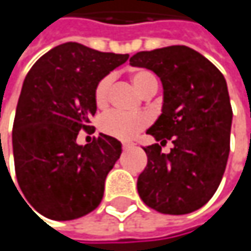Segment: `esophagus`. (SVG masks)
<instances>
[{
  "mask_svg": "<svg viewBox=\"0 0 251 251\" xmlns=\"http://www.w3.org/2000/svg\"><path fill=\"white\" fill-rule=\"evenodd\" d=\"M132 147H133V144H132V142H124V144H122V148H124V150H129V148H132Z\"/></svg>",
  "mask_w": 251,
  "mask_h": 251,
  "instance_id": "esophagus-1",
  "label": "esophagus"
}]
</instances>
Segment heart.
I'll use <instances>...</instances> for the list:
<instances>
[{"label": "heart", "instance_id": "b5f03b06", "mask_svg": "<svg viewBox=\"0 0 251 251\" xmlns=\"http://www.w3.org/2000/svg\"><path fill=\"white\" fill-rule=\"evenodd\" d=\"M130 79L133 87L141 94L148 88V85L152 81H157L155 76L148 71H136L132 74ZM110 84H112V76L107 75L101 78L94 88V103L99 109H104L107 106ZM148 124H150V118L147 115H126L121 112H110L101 118L100 129L109 136L118 139H130L144 127H147Z\"/></svg>", "mask_w": 251, "mask_h": 251}]
</instances>
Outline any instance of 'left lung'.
<instances>
[{"label": "left lung", "mask_w": 251, "mask_h": 251, "mask_svg": "<svg viewBox=\"0 0 251 251\" xmlns=\"http://www.w3.org/2000/svg\"><path fill=\"white\" fill-rule=\"evenodd\" d=\"M132 67L151 70L164 88L163 113L147 133L175 147H145L148 163L138 177L144 203L161 214L183 215L202 208L217 192L229 154L232 109L221 71L187 46L138 52Z\"/></svg>", "instance_id": "8db88e82"}]
</instances>
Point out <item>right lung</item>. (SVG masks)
Segmentation results:
<instances>
[{"instance_id": "obj_1", "label": "right lung", "mask_w": 251, "mask_h": 251, "mask_svg": "<svg viewBox=\"0 0 251 251\" xmlns=\"http://www.w3.org/2000/svg\"><path fill=\"white\" fill-rule=\"evenodd\" d=\"M127 58L68 42L45 53L25 75L13 126L14 167L27 203L43 217L70 221L100 205L122 145L104 133L78 145L76 136L94 132V88Z\"/></svg>"}]
</instances>
